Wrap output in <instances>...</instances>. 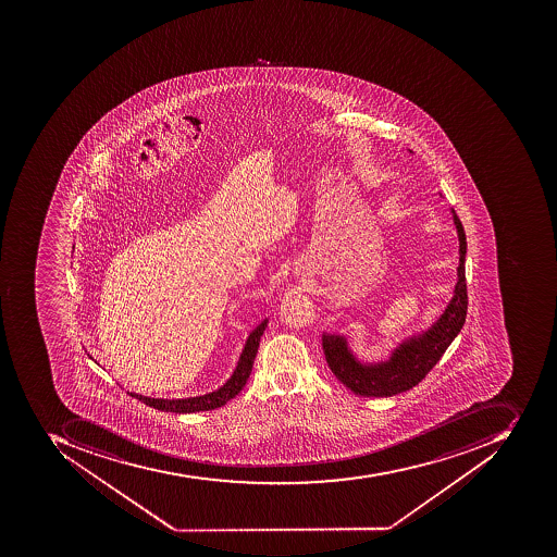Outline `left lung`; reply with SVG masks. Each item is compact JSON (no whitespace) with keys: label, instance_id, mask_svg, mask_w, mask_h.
Segmentation results:
<instances>
[{"label":"left lung","instance_id":"obj_1","mask_svg":"<svg viewBox=\"0 0 557 557\" xmlns=\"http://www.w3.org/2000/svg\"><path fill=\"white\" fill-rule=\"evenodd\" d=\"M455 228L458 233L457 284L450 304L446 305L442 315L426 331L409 336L392 349L385 361H361L352 352L346 336L322 334V347L332 373L349 391L361 397H392L400 392L416 387L431 368L445 355L446 347L454 343L458 332L462 331L467 317L466 253L467 238L462 223L455 211Z\"/></svg>","mask_w":557,"mask_h":557}]
</instances>
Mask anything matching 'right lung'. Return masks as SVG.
Here are the masks:
<instances>
[{
  "label": "right lung",
  "mask_w": 557,
  "mask_h": 557,
  "mask_svg": "<svg viewBox=\"0 0 557 557\" xmlns=\"http://www.w3.org/2000/svg\"><path fill=\"white\" fill-rule=\"evenodd\" d=\"M268 319L262 320L261 324L250 332L249 337L245 341L244 349H242L240 358H238L237 367L233 370L232 376L216 391L210 392V394L196 395V397H187V399H154V397L135 394V392H131V395L147 404V406L154 407L158 410H165V412H175V414H190V412L213 410L225 406L228 400L238 395V392L245 387V383L249 380L253 359H256L257 349H259V343H261L262 334H264L265 327H268Z\"/></svg>",
  "instance_id": "right-lung-1"
}]
</instances>
